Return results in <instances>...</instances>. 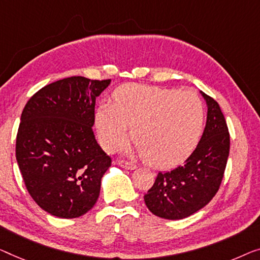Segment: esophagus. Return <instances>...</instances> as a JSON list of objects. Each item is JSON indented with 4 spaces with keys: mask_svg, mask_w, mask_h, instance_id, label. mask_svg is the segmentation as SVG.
I'll use <instances>...</instances> for the list:
<instances>
[{
    "mask_svg": "<svg viewBox=\"0 0 260 260\" xmlns=\"http://www.w3.org/2000/svg\"><path fill=\"white\" fill-rule=\"evenodd\" d=\"M118 165H119L121 168L129 169V170L137 168V166H135L134 164H132V162L126 161V160H119V161H118Z\"/></svg>",
    "mask_w": 260,
    "mask_h": 260,
    "instance_id": "1",
    "label": "esophagus"
}]
</instances>
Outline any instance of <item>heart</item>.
<instances>
[{"label":"heart","instance_id":"heart-1","mask_svg":"<svg viewBox=\"0 0 260 260\" xmlns=\"http://www.w3.org/2000/svg\"><path fill=\"white\" fill-rule=\"evenodd\" d=\"M94 114L99 142L107 150L119 149L128 137L135 152L149 166L173 168L190 155L204 125V108L195 93L142 84H123Z\"/></svg>","mask_w":260,"mask_h":260}]
</instances>
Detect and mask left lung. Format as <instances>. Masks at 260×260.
Returning a JSON list of instances; mask_svg holds the SVG:
<instances>
[{
    "label": "left lung",
    "mask_w": 260,
    "mask_h": 260,
    "mask_svg": "<svg viewBox=\"0 0 260 260\" xmlns=\"http://www.w3.org/2000/svg\"><path fill=\"white\" fill-rule=\"evenodd\" d=\"M208 105L207 125L195 150L184 165L158 173L145 195L155 216L182 219L205 207L218 191L230 152V134L218 103L201 91Z\"/></svg>",
    "instance_id": "1"
}]
</instances>
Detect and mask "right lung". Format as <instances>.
<instances>
[{"instance_id": "add662e5", "label": "right lung", "mask_w": 260, "mask_h": 260, "mask_svg": "<svg viewBox=\"0 0 260 260\" xmlns=\"http://www.w3.org/2000/svg\"><path fill=\"white\" fill-rule=\"evenodd\" d=\"M111 79L73 76L42 87L28 100L16 137V158L26 190L59 218L86 214L112 164L93 133L95 98Z\"/></svg>"}]
</instances>
